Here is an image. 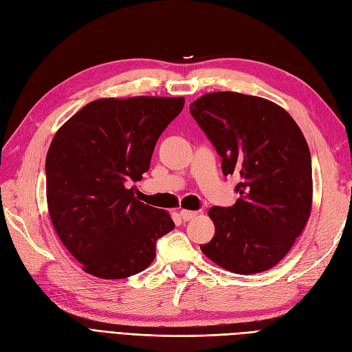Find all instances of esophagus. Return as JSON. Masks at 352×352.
I'll return each mask as SVG.
<instances>
[{"instance_id": "1", "label": "esophagus", "mask_w": 352, "mask_h": 352, "mask_svg": "<svg viewBox=\"0 0 352 352\" xmlns=\"http://www.w3.org/2000/svg\"><path fill=\"white\" fill-rule=\"evenodd\" d=\"M179 214H180V217H182L185 221H188V220H190V219H194V217L198 214V212H197V211H190V210H180Z\"/></svg>"}]
</instances>
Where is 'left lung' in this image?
<instances>
[{"instance_id": "left-lung-1", "label": "left lung", "mask_w": 352, "mask_h": 352, "mask_svg": "<svg viewBox=\"0 0 352 352\" xmlns=\"http://www.w3.org/2000/svg\"><path fill=\"white\" fill-rule=\"evenodd\" d=\"M189 111L239 179L232 207H211L216 233L201 251L238 274L272 269L289 252L311 212V155L280 105L239 92H210Z\"/></svg>"}]
</instances>
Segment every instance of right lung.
Here are the masks:
<instances>
[{"mask_svg": "<svg viewBox=\"0 0 352 352\" xmlns=\"http://www.w3.org/2000/svg\"><path fill=\"white\" fill-rule=\"evenodd\" d=\"M185 98H101L63 124L47 154V202L57 235L83 270L124 279L155 258L175 223L135 197L127 184L150 168L160 135Z\"/></svg>", "mask_w": 352, "mask_h": 352, "instance_id": "add662e5", "label": "right lung"}]
</instances>
